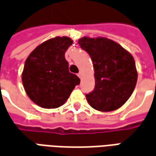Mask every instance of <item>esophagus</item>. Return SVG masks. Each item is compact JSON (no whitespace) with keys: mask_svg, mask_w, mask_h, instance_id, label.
<instances>
[{"mask_svg":"<svg viewBox=\"0 0 156 156\" xmlns=\"http://www.w3.org/2000/svg\"><path fill=\"white\" fill-rule=\"evenodd\" d=\"M77 76H79L80 79H81V78H82V72H79V73H78V75H77Z\"/></svg>","mask_w":156,"mask_h":156,"instance_id":"34e87169","label":"esophagus"}]
</instances>
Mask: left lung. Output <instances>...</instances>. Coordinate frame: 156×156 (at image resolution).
I'll return each mask as SVG.
<instances>
[{"mask_svg": "<svg viewBox=\"0 0 156 156\" xmlns=\"http://www.w3.org/2000/svg\"><path fill=\"white\" fill-rule=\"evenodd\" d=\"M78 43L93 63L95 87L86 95L90 107L101 112L114 111L122 107L137 83L138 73L133 56L107 37H84Z\"/></svg>", "mask_w": 156, "mask_h": 156, "instance_id": "obj_1", "label": "left lung"}]
</instances>
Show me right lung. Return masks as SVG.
Here are the masks:
<instances>
[{
  "label": "right lung",
  "instance_id": "right-lung-1",
  "mask_svg": "<svg viewBox=\"0 0 156 156\" xmlns=\"http://www.w3.org/2000/svg\"><path fill=\"white\" fill-rule=\"evenodd\" d=\"M73 41L56 37L45 41L31 53L25 61L22 80L26 93L35 104L56 108L69 98L79 77L69 71L65 53Z\"/></svg>",
  "mask_w": 156,
  "mask_h": 156
}]
</instances>
